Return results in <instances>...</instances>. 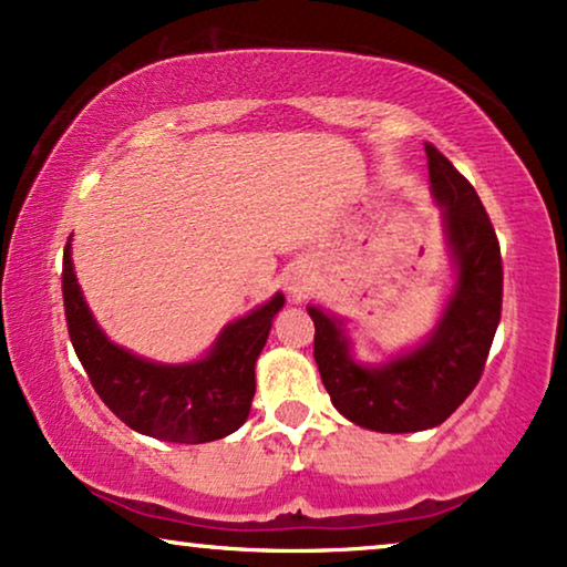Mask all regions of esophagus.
<instances>
[{
  "label": "esophagus",
  "mask_w": 567,
  "mask_h": 567,
  "mask_svg": "<svg viewBox=\"0 0 567 567\" xmlns=\"http://www.w3.org/2000/svg\"><path fill=\"white\" fill-rule=\"evenodd\" d=\"M309 291H312V281H309V276H305V274H297V276H291V281H289V293L293 299H305V297H309Z\"/></svg>",
  "instance_id": "esophagus-1"
}]
</instances>
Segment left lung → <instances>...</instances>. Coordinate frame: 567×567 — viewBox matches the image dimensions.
<instances>
[{
	"mask_svg": "<svg viewBox=\"0 0 567 567\" xmlns=\"http://www.w3.org/2000/svg\"><path fill=\"white\" fill-rule=\"evenodd\" d=\"M425 154L460 276L429 343L386 367H359L338 322L322 309H307L315 322V361L332 405L355 425L382 433L444 423L477 386L501 322L503 260L491 216L472 183L436 146L425 144Z\"/></svg>",
	"mask_w": 567,
	"mask_h": 567,
	"instance_id": "obj_1",
	"label": "left lung"
}]
</instances>
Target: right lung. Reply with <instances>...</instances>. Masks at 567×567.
<instances>
[{
  "label": "right lung",
  "mask_w": 567,
  "mask_h": 567,
  "mask_svg": "<svg viewBox=\"0 0 567 567\" xmlns=\"http://www.w3.org/2000/svg\"><path fill=\"white\" fill-rule=\"evenodd\" d=\"M61 291L76 359L100 400L128 429L175 444H204L229 436L247 421L255 398V361L268 340L270 320L284 307L281 293L224 328L204 361L162 367L136 359L97 330L76 286L69 243Z\"/></svg>",
  "instance_id": "obj_1"
}]
</instances>
